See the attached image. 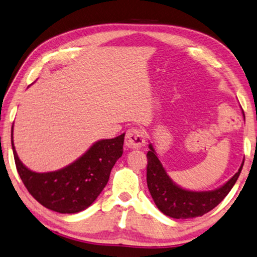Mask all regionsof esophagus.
Returning a JSON list of instances; mask_svg holds the SVG:
<instances>
[{"label":"esophagus","mask_w":257,"mask_h":257,"mask_svg":"<svg viewBox=\"0 0 257 257\" xmlns=\"http://www.w3.org/2000/svg\"><path fill=\"white\" fill-rule=\"evenodd\" d=\"M125 145L129 149H141L145 145V135L143 130L138 128H130L125 134Z\"/></svg>","instance_id":"obj_1"}]
</instances>
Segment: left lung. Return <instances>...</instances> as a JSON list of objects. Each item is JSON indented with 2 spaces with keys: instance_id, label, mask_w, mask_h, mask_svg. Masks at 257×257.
I'll return each mask as SVG.
<instances>
[{
  "instance_id": "left-lung-1",
  "label": "left lung",
  "mask_w": 257,
  "mask_h": 257,
  "mask_svg": "<svg viewBox=\"0 0 257 257\" xmlns=\"http://www.w3.org/2000/svg\"><path fill=\"white\" fill-rule=\"evenodd\" d=\"M146 158V182L150 193L160 211L173 218L199 217L214 209L233 187L243 166L242 164L234 176L219 189L206 192H193L182 189L173 183L156 156L152 144H150V151Z\"/></svg>"
}]
</instances>
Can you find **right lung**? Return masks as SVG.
<instances>
[{"mask_svg": "<svg viewBox=\"0 0 257 257\" xmlns=\"http://www.w3.org/2000/svg\"><path fill=\"white\" fill-rule=\"evenodd\" d=\"M124 134L93 144L72 165L51 173H34L22 164L14 150L16 168L28 192L46 208L75 214L88 208L107 184L109 174L122 156Z\"/></svg>", "mask_w": 257, "mask_h": 257, "instance_id": "1", "label": "right lung"}]
</instances>
